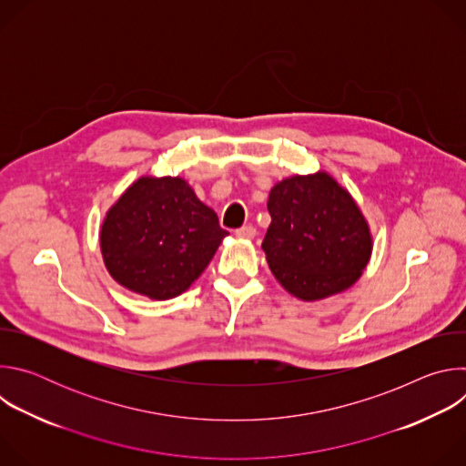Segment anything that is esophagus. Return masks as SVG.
I'll use <instances>...</instances> for the list:
<instances>
[{"label": "esophagus", "mask_w": 466, "mask_h": 466, "mask_svg": "<svg viewBox=\"0 0 466 466\" xmlns=\"http://www.w3.org/2000/svg\"><path fill=\"white\" fill-rule=\"evenodd\" d=\"M236 236L238 238H243V239H252L256 236V228L252 225H247V227H241L236 230Z\"/></svg>", "instance_id": "esophagus-1"}]
</instances>
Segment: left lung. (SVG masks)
Segmentation results:
<instances>
[{"instance_id":"left-lung-1","label":"left lung","mask_w":466,"mask_h":466,"mask_svg":"<svg viewBox=\"0 0 466 466\" xmlns=\"http://www.w3.org/2000/svg\"><path fill=\"white\" fill-rule=\"evenodd\" d=\"M268 210L271 225L261 248L291 295L319 300L361 277L372 250L369 225L350 193L328 173L279 182Z\"/></svg>"}]
</instances>
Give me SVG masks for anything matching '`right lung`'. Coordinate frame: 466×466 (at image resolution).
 Listing matches in <instances>:
<instances>
[{
	"label": "right lung",
	"instance_id": "right-lung-1",
	"mask_svg": "<svg viewBox=\"0 0 466 466\" xmlns=\"http://www.w3.org/2000/svg\"><path fill=\"white\" fill-rule=\"evenodd\" d=\"M228 232L178 177H142L108 210L101 252L123 288L155 300L184 293Z\"/></svg>",
	"mask_w": 466,
	"mask_h": 466
}]
</instances>
